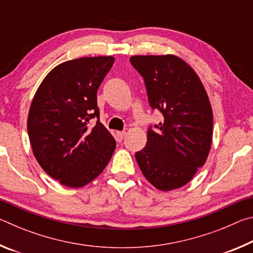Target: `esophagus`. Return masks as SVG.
Here are the masks:
<instances>
[{"mask_svg": "<svg viewBox=\"0 0 253 253\" xmlns=\"http://www.w3.org/2000/svg\"><path fill=\"white\" fill-rule=\"evenodd\" d=\"M125 135H126L125 131H117V137H118L119 140H122L124 137H125Z\"/></svg>", "mask_w": 253, "mask_h": 253, "instance_id": "obj_1", "label": "esophagus"}]
</instances>
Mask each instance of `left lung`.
I'll return each instance as SVG.
<instances>
[{"mask_svg":"<svg viewBox=\"0 0 253 253\" xmlns=\"http://www.w3.org/2000/svg\"><path fill=\"white\" fill-rule=\"evenodd\" d=\"M149 105L164 121L147 130V144L135 154L147 181L161 191L182 187L207 162L213 113L208 93L191 66L173 54L132 55Z\"/></svg>","mask_w":253,"mask_h":253,"instance_id":"obj_1","label":"left lung"}]
</instances>
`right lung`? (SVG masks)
Here are the masks:
<instances>
[{"instance_id": "add662e5", "label": "right lung", "mask_w": 253, "mask_h": 253, "mask_svg": "<svg viewBox=\"0 0 253 253\" xmlns=\"http://www.w3.org/2000/svg\"><path fill=\"white\" fill-rule=\"evenodd\" d=\"M114 57L60 63L42 81L28 116L33 155L46 174L68 187H83L108 164L116 142L99 122L97 90ZM97 118L93 128L87 127Z\"/></svg>"}]
</instances>
